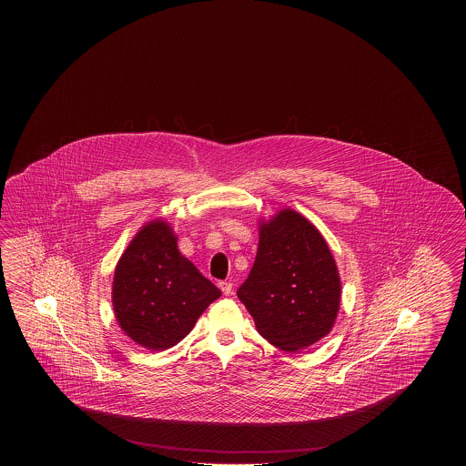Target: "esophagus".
<instances>
[{
	"mask_svg": "<svg viewBox=\"0 0 466 466\" xmlns=\"http://www.w3.org/2000/svg\"><path fill=\"white\" fill-rule=\"evenodd\" d=\"M218 287L222 289L223 295H230V293H232V289H234L230 281H222Z\"/></svg>",
	"mask_w": 466,
	"mask_h": 466,
	"instance_id": "34e87169",
	"label": "esophagus"
}]
</instances>
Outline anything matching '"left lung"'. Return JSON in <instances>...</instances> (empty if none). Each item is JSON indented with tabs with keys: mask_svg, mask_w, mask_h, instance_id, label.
I'll return each instance as SVG.
<instances>
[{
	"mask_svg": "<svg viewBox=\"0 0 466 466\" xmlns=\"http://www.w3.org/2000/svg\"><path fill=\"white\" fill-rule=\"evenodd\" d=\"M340 276L321 232L295 209L258 220V249L238 289L258 333L295 353L327 337L340 308Z\"/></svg>",
	"mask_w": 466,
	"mask_h": 466,
	"instance_id": "left-lung-1",
	"label": "left lung"
}]
</instances>
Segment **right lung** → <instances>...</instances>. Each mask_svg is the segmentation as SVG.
Masks as SVG:
<instances>
[{
    "label": "right lung",
    "instance_id": "1",
    "mask_svg": "<svg viewBox=\"0 0 466 466\" xmlns=\"http://www.w3.org/2000/svg\"><path fill=\"white\" fill-rule=\"evenodd\" d=\"M220 295L179 253L177 236L162 218L136 232L116 262L111 287L118 327L150 351L177 346Z\"/></svg>",
    "mask_w": 466,
    "mask_h": 466
}]
</instances>
